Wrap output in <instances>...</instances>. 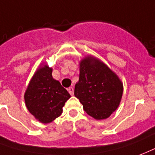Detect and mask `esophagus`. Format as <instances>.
Returning <instances> with one entry per match:
<instances>
[{
    "instance_id": "esophagus-1",
    "label": "esophagus",
    "mask_w": 155,
    "mask_h": 155,
    "mask_svg": "<svg viewBox=\"0 0 155 155\" xmlns=\"http://www.w3.org/2000/svg\"><path fill=\"white\" fill-rule=\"evenodd\" d=\"M68 92L70 93V95H72V96H73V93H74V88H73V87H68Z\"/></svg>"
}]
</instances>
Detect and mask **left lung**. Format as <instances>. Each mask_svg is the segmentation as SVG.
I'll return each mask as SVG.
<instances>
[{"label":"left lung","mask_w":155,"mask_h":155,"mask_svg":"<svg viewBox=\"0 0 155 155\" xmlns=\"http://www.w3.org/2000/svg\"><path fill=\"white\" fill-rule=\"evenodd\" d=\"M79 68L75 97L89 116L97 120L107 119L119 107L123 83L103 62L91 55L80 61Z\"/></svg>","instance_id":"obj_1"}]
</instances>
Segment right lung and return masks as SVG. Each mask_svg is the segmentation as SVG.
<instances>
[{
  "label": "right lung",
  "mask_w": 155,
  "mask_h": 155,
  "mask_svg": "<svg viewBox=\"0 0 155 155\" xmlns=\"http://www.w3.org/2000/svg\"><path fill=\"white\" fill-rule=\"evenodd\" d=\"M52 68L42 64L32 77L25 93L28 110L44 124L52 122L63 112L71 96L60 82L53 78Z\"/></svg>",
  "instance_id": "right-lung-1"
}]
</instances>
